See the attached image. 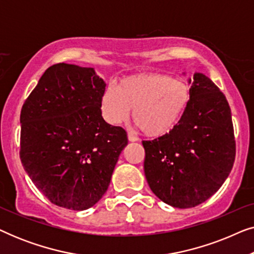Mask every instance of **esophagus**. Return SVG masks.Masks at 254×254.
<instances>
[{
  "label": "esophagus",
  "mask_w": 254,
  "mask_h": 254,
  "mask_svg": "<svg viewBox=\"0 0 254 254\" xmlns=\"http://www.w3.org/2000/svg\"><path fill=\"white\" fill-rule=\"evenodd\" d=\"M128 140H129L130 142H136L138 138L135 136V135L131 134V133H128Z\"/></svg>",
  "instance_id": "esophagus-1"
}]
</instances>
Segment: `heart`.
Returning a JSON list of instances; mask_svg holds the SVG:
<instances>
[{"label":"heart","mask_w":254,"mask_h":254,"mask_svg":"<svg viewBox=\"0 0 254 254\" xmlns=\"http://www.w3.org/2000/svg\"><path fill=\"white\" fill-rule=\"evenodd\" d=\"M190 89L183 79L161 72H143L121 78L117 89L107 88L100 98V113L107 124L133 119L145 136L161 137L175 129L190 102Z\"/></svg>","instance_id":"b5f03b06"}]
</instances>
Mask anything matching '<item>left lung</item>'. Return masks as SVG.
Returning <instances> with one entry per match:
<instances>
[{
	"label": "left lung",
	"instance_id": "1",
	"mask_svg": "<svg viewBox=\"0 0 254 254\" xmlns=\"http://www.w3.org/2000/svg\"><path fill=\"white\" fill-rule=\"evenodd\" d=\"M190 95L171 133L142 142L149 187L176 208L195 207L216 193L236 156L231 110L223 92L206 75L195 72Z\"/></svg>",
	"mask_w": 254,
	"mask_h": 254
}]
</instances>
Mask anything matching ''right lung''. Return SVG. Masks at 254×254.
<instances>
[{
    "label": "right lung",
    "mask_w": 254,
    "mask_h": 254,
    "mask_svg": "<svg viewBox=\"0 0 254 254\" xmlns=\"http://www.w3.org/2000/svg\"><path fill=\"white\" fill-rule=\"evenodd\" d=\"M105 82L93 68L46 69L20 112V161L52 203L85 210L102 199L128 144L123 127L103 119Z\"/></svg>",
    "instance_id": "right-lung-1"
}]
</instances>
